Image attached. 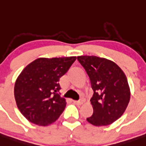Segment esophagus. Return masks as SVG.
<instances>
[{
    "label": "esophagus",
    "instance_id": "obj_1",
    "mask_svg": "<svg viewBox=\"0 0 146 146\" xmlns=\"http://www.w3.org/2000/svg\"><path fill=\"white\" fill-rule=\"evenodd\" d=\"M73 103L76 105H82L83 104V101H73Z\"/></svg>",
    "mask_w": 146,
    "mask_h": 146
}]
</instances>
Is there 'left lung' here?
Returning a JSON list of instances; mask_svg holds the SVG:
<instances>
[{
	"mask_svg": "<svg viewBox=\"0 0 146 146\" xmlns=\"http://www.w3.org/2000/svg\"><path fill=\"white\" fill-rule=\"evenodd\" d=\"M78 62L90 80L93 96L92 116L87 118L96 126H107L120 118L130 100L126 75L112 61L96 56H81Z\"/></svg>",
	"mask_w": 146,
	"mask_h": 146,
	"instance_id": "obj_1",
	"label": "left lung"
}]
</instances>
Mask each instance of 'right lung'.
Returning a JSON list of instances; mask_svg holds the SVG:
<instances>
[{
  "label": "right lung",
  "mask_w": 146,
  "mask_h": 146,
  "mask_svg": "<svg viewBox=\"0 0 146 146\" xmlns=\"http://www.w3.org/2000/svg\"><path fill=\"white\" fill-rule=\"evenodd\" d=\"M76 56L39 58L28 64L15 84V98L20 112L30 122L48 126L55 122L66 106L59 93V78Z\"/></svg>",
  "instance_id": "1"
}]
</instances>
